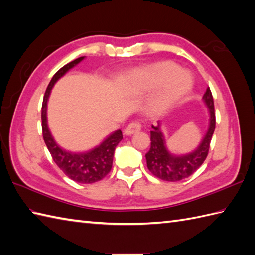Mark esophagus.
<instances>
[{"mask_svg":"<svg viewBox=\"0 0 255 255\" xmlns=\"http://www.w3.org/2000/svg\"><path fill=\"white\" fill-rule=\"evenodd\" d=\"M140 130H141V124L137 123V122H133V123L129 124L128 126L125 128L124 133L127 134V136H131V134L136 133V132H138Z\"/></svg>","mask_w":255,"mask_h":255,"instance_id":"esophagus-1","label":"esophagus"}]
</instances>
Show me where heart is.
<instances>
[{"instance_id": "obj_1", "label": "heart", "mask_w": 255, "mask_h": 255, "mask_svg": "<svg viewBox=\"0 0 255 255\" xmlns=\"http://www.w3.org/2000/svg\"><path fill=\"white\" fill-rule=\"evenodd\" d=\"M136 79L144 89L160 86L152 100V106L156 112H163L182 99L192 88L191 75L180 71V67L171 61H161L141 69L136 73ZM183 83V85H180Z\"/></svg>"}]
</instances>
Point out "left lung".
I'll return each mask as SVG.
<instances>
[{
    "label": "left lung",
    "mask_w": 255,
    "mask_h": 255,
    "mask_svg": "<svg viewBox=\"0 0 255 255\" xmlns=\"http://www.w3.org/2000/svg\"><path fill=\"white\" fill-rule=\"evenodd\" d=\"M205 105L209 112V126L202 142L193 152L184 155H174L170 153L165 144V139L160 128L152 125L151 131V147L145 154L147 166L149 171L156 177L167 182H178L191 176L198 167L204 163L208 155L211 137L216 127V116L214 108V99L209 88L206 90L203 96Z\"/></svg>",
    "instance_id": "1"
}]
</instances>
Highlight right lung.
<instances>
[{
  "label": "right lung",
  "mask_w": 255,
  "mask_h": 255,
  "mask_svg": "<svg viewBox=\"0 0 255 255\" xmlns=\"http://www.w3.org/2000/svg\"><path fill=\"white\" fill-rule=\"evenodd\" d=\"M84 57H80L70 63L63 66L56 74L53 75L51 81L47 86L45 92L44 101L41 107V127L42 137L48 150L52 156L56 164L60 167V170L72 181L82 184H92L101 181L110 173L113 165L114 152L117 144L123 139V133L121 130H116L111 133L104 141L94 149L83 153H73L62 149L57 144L55 139L51 136V132L48 128L47 124V102L49 99L50 92L56 84L57 81L63 77L70 69L77 66Z\"/></svg>",
  "instance_id": "1"
}]
</instances>
